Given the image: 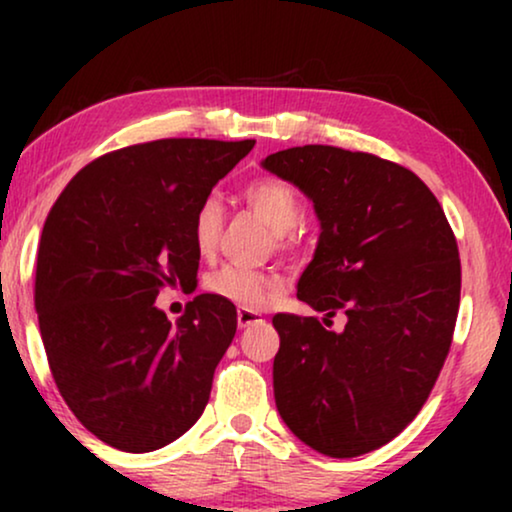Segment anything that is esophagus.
<instances>
[{"instance_id":"obj_1","label":"esophagus","mask_w":512,"mask_h":512,"mask_svg":"<svg viewBox=\"0 0 512 512\" xmlns=\"http://www.w3.org/2000/svg\"><path fill=\"white\" fill-rule=\"evenodd\" d=\"M263 317L258 312H254V310H247V307H240V310H237V326L240 328H249V326H254V324H263Z\"/></svg>"}]
</instances>
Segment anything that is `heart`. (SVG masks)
Returning <instances> with one entry per match:
<instances>
[{"label": "heart", "instance_id": "heart-1", "mask_svg": "<svg viewBox=\"0 0 512 512\" xmlns=\"http://www.w3.org/2000/svg\"><path fill=\"white\" fill-rule=\"evenodd\" d=\"M242 200L258 219L265 221L275 233V247L279 251H296L300 247V237L296 228L303 216V202L291 184L279 177L251 179L242 188ZM223 230V205L216 195H207L195 209L191 221V240L198 254L209 256L219 247ZM205 289L228 303H235L247 310H261L270 303L272 296L282 291V279L270 272H258L240 265H223L205 279Z\"/></svg>", "mask_w": 512, "mask_h": 512}]
</instances>
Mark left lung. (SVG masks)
<instances>
[{"label":"left lung","mask_w":512,"mask_h":512,"mask_svg":"<svg viewBox=\"0 0 512 512\" xmlns=\"http://www.w3.org/2000/svg\"><path fill=\"white\" fill-rule=\"evenodd\" d=\"M310 195L321 221L298 300L326 312H277L275 401L286 426L328 457L394 440L429 398L459 314L457 237L429 186L373 153L307 144L265 158ZM345 313L340 334L327 328Z\"/></svg>","instance_id":"1"}]
</instances>
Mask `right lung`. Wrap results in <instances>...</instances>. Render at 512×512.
I'll return each instance as SVG.
<instances>
[{"label": "right lung", "mask_w": 512, "mask_h": 512, "mask_svg": "<svg viewBox=\"0 0 512 512\" xmlns=\"http://www.w3.org/2000/svg\"><path fill=\"white\" fill-rule=\"evenodd\" d=\"M254 144L181 137L109 151L46 216L34 305L48 368L74 417L116 450H158L205 410L235 305L200 293L172 324L156 296L195 282V209Z\"/></svg>", "instance_id": "obj_1"}]
</instances>
